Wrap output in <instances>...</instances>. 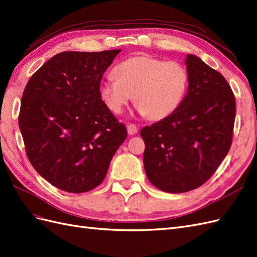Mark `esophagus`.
<instances>
[{
  "mask_svg": "<svg viewBox=\"0 0 257 257\" xmlns=\"http://www.w3.org/2000/svg\"><path fill=\"white\" fill-rule=\"evenodd\" d=\"M127 131H128V135L130 136H134L138 133V127L134 123H129L127 126Z\"/></svg>",
  "mask_w": 257,
  "mask_h": 257,
  "instance_id": "34e87169",
  "label": "esophagus"
}]
</instances>
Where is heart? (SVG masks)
Masks as SVG:
<instances>
[{"mask_svg":"<svg viewBox=\"0 0 257 257\" xmlns=\"http://www.w3.org/2000/svg\"><path fill=\"white\" fill-rule=\"evenodd\" d=\"M113 71L116 78L102 80L98 94L114 114L122 113L134 94L138 113L162 120L178 109L189 87L188 70L176 61L135 56L118 63Z\"/></svg>","mask_w":257,"mask_h":257,"instance_id":"1","label":"heart"}]
</instances>
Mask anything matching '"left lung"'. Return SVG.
<instances>
[{
	"label": "left lung",
	"instance_id": "8db88e82",
	"mask_svg": "<svg viewBox=\"0 0 257 257\" xmlns=\"http://www.w3.org/2000/svg\"><path fill=\"white\" fill-rule=\"evenodd\" d=\"M189 87L174 114L141 129L147 177L157 189L183 193L201 187L229 152L235 100L227 80L200 57L186 56Z\"/></svg>",
	"mask_w": 257,
	"mask_h": 257
}]
</instances>
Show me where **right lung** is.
Here are the masks:
<instances>
[{
	"label": "right lung",
	"mask_w": 257,
	"mask_h": 257,
	"mask_svg": "<svg viewBox=\"0 0 257 257\" xmlns=\"http://www.w3.org/2000/svg\"><path fill=\"white\" fill-rule=\"evenodd\" d=\"M120 51L62 52L26 85L18 118L26 152L37 173L63 191L96 188L127 138L98 94Z\"/></svg>",
	"instance_id": "add662e5"
}]
</instances>
